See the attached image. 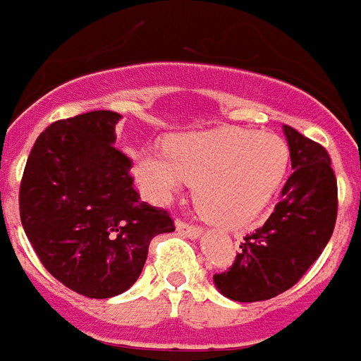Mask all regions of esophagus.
I'll list each match as a JSON object with an SVG mask.
<instances>
[{
  "label": "esophagus",
  "mask_w": 361,
  "mask_h": 361,
  "mask_svg": "<svg viewBox=\"0 0 361 361\" xmlns=\"http://www.w3.org/2000/svg\"><path fill=\"white\" fill-rule=\"evenodd\" d=\"M176 229H178V233L190 238H198L202 235V227L185 222V220H176Z\"/></svg>",
  "instance_id": "34e87169"
}]
</instances>
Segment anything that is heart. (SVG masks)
Instances as JSON below:
<instances>
[{"label":"heart","mask_w":361,"mask_h":361,"mask_svg":"<svg viewBox=\"0 0 361 361\" xmlns=\"http://www.w3.org/2000/svg\"><path fill=\"white\" fill-rule=\"evenodd\" d=\"M288 156L277 135L222 128L178 135L169 148L139 150L135 178L156 202H166L187 181H195L200 213L220 226L244 227L277 192Z\"/></svg>","instance_id":"1"}]
</instances>
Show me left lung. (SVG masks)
Masks as SVG:
<instances>
[{
    "mask_svg": "<svg viewBox=\"0 0 361 361\" xmlns=\"http://www.w3.org/2000/svg\"><path fill=\"white\" fill-rule=\"evenodd\" d=\"M293 172L274 213L246 235L231 268L214 275L216 288L233 301H266L307 274L329 244L338 216V181L319 143L284 126Z\"/></svg>",
    "mask_w": 361,
    "mask_h": 361,
    "instance_id": "1",
    "label": "left lung"
}]
</instances>
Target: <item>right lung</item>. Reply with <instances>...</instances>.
<instances>
[{
	"instance_id": "obj_1",
	"label": "right lung",
	"mask_w": 361,
	"mask_h": 361,
	"mask_svg": "<svg viewBox=\"0 0 361 361\" xmlns=\"http://www.w3.org/2000/svg\"><path fill=\"white\" fill-rule=\"evenodd\" d=\"M119 114L87 111L36 139L20 185V218L44 268L73 292L108 299L143 271L148 246L174 231L165 209L141 202L132 159L114 147Z\"/></svg>"
}]
</instances>
